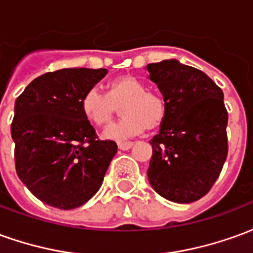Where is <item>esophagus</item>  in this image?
I'll return each instance as SVG.
<instances>
[{
    "label": "esophagus",
    "instance_id": "34e87169",
    "mask_svg": "<svg viewBox=\"0 0 253 253\" xmlns=\"http://www.w3.org/2000/svg\"><path fill=\"white\" fill-rule=\"evenodd\" d=\"M132 142H118V148L121 150H128L130 148H132Z\"/></svg>",
    "mask_w": 253,
    "mask_h": 253
}]
</instances>
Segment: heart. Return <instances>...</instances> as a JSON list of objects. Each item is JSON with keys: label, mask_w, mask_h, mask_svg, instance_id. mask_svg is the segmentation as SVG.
I'll return each mask as SVG.
<instances>
[{"label": "heart", "mask_w": 253, "mask_h": 253, "mask_svg": "<svg viewBox=\"0 0 253 253\" xmlns=\"http://www.w3.org/2000/svg\"><path fill=\"white\" fill-rule=\"evenodd\" d=\"M122 107L125 118L108 127L104 137L125 139L141 134L146 128L156 130L167 119L168 105L157 92L146 90L138 78L123 74L107 84V94L97 88L89 89L81 99L84 116L96 126H108Z\"/></svg>", "instance_id": "b5f03b06"}]
</instances>
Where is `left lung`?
<instances>
[{"instance_id":"1","label":"left lung","mask_w":253,"mask_h":253,"mask_svg":"<svg viewBox=\"0 0 253 253\" xmlns=\"http://www.w3.org/2000/svg\"><path fill=\"white\" fill-rule=\"evenodd\" d=\"M167 101V119L150 139L148 177L168 201L191 203L211 190L228 156L222 89L195 67L167 59L146 66Z\"/></svg>"}]
</instances>
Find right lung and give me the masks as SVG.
Wrapping results in <instances>:
<instances>
[{
  "label": "right lung",
  "mask_w": 253,
  "mask_h": 253,
  "mask_svg": "<svg viewBox=\"0 0 253 253\" xmlns=\"http://www.w3.org/2000/svg\"><path fill=\"white\" fill-rule=\"evenodd\" d=\"M107 69H61L35 78L14 103L10 132L17 175L48 206L70 210L99 191L114 141H101L81 99Z\"/></svg>",
  "instance_id": "add662e5"
}]
</instances>
